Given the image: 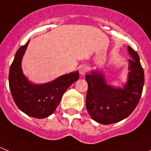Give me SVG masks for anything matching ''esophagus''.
I'll return each mask as SVG.
<instances>
[{
	"mask_svg": "<svg viewBox=\"0 0 151 151\" xmlns=\"http://www.w3.org/2000/svg\"><path fill=\"white\" fill-rule=\"evenodd\" d=\"M88 72V67L87 65H81L79 67V73L81 76H84Z\"/></svg>",
	"mask_w": 151,
	"mask_h": 151,
	"instance_id": "34e87169",
	"label": "esophagus"
}]
</instances>
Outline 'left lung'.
Returning <instances> with one entry per match:
<instances>
[{
	"instance_id": "left-lung-1",
	"label": "left lung",
	"mask_w": 151,
	"mask_h": 151,
	"mask_svg": "<svg viewBox=\"0 0 151 151\" xmlns=\"http://www.w3.org/2000/svg\"><path fill=\"white\" fill-rule=\"evenodd\" d=\"M129 60L127 84L124 88H113L105 83L100 73L92 72L85 79L88 84L86 108L93 120L102 124H113L130 116L139 103L145 82L144 70L138 53L127 47Z\"/></svg>"
}]
</instances>
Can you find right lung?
<instances>
[{
	"label": "right lung",
	"mask_w": 151,
	"mask_h": 151,
	"mask_svg": "<svg viewBox=\"0 0 151 151\" xmlns=\"http://www.w3.org/2000/svg\"><path fill=\"white\" fill-rule=\"evenodd\" d=\"M29 42L16 52L10 66L9 84L14 101L22 112L31 117L44 119L55 111L63 94L79 78L78 72L61 76L47 84H32L23 75L21 59Z\"/></svg>",
	"instance_id": "obj_1"
}]
</instances>
